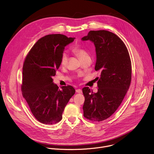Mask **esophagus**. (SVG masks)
<instances>
[{"label": "esophagus", "mask_w": 154, "mask_h": 154, "mask_svg": "<svg viewBox=\"0 0 154 154\" xmlns=\"http://www.w3.org/2000/svg\"><path fill=\"white\" fill-rule=\"evenodd\" d=\"M76 92L81 94V93H82V91L80 89H76Z\"/></svg>", "instance_id": "1"}]
</instances>
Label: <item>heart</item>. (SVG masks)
<instances>
[{
    "mask_svg": "<svg viewBox=\"0 0 154 154\" xmlns=\"http://www.w3.org/2000/svg\"><path fill=\"white\" fill-rule=\"evenodd\" d=\"M73 51L77 56L79 57L80 59H82L83 58L88 56V54L86 53V51L79 46H75L73 48ZM68 60V54L66 53H63L61 56V59H60L61 65L62 66H65L67 64Z\"/></svg>",
    "mask_w": 154,
    "mask_h": 154,
    "instance_id": "b5f03b06",
    "label": "heart"
}]
</instances>
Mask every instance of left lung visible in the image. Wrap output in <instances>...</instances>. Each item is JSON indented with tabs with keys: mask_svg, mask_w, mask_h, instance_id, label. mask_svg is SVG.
Instances as JSON below:
<instances>
[{
	"mask_svg": "<svg viewBox=\"0 0 154 154\" xmlns=\"http://www.w3.org/2000/svg\"><path fill=\"white\" fill-rule=\"evenodd\" d=\"M94 44L96 53L95 71L98 91L93 93L88 87L82 89L85 97L84 117L93 122H101L111 117L118 109L129 89L131 82V62L128 49L115 34L106 30L90 31L82 38Z\"/></svg>",
	"mask_w": 154,
	"mask_h": 154,
	"instance_id": "1",
	"label": "left lung"
}]
</instances>
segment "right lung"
Returning <instances> with one entry per match:
<instances>
[{
	"instance_id": "obj_1",
	"label": "right lung",
	"mask_w": 154,
	"mask_h": 154,
	"mask_svg": "<svg viewBox=\"0 0 154 154\" xmlns=\"http://www.w3.org/2000/svg\"><path fill=\"white\" fill-rule=\"evenodd\" d=\"M75 37L49 34L40 38L27 55L23 66L22 91L34 117L40 123L53 125L62 119V113L75 94L71 86L59 89L53 77L61 63L65 47Z\"/></svg>"
}]
</instances>
